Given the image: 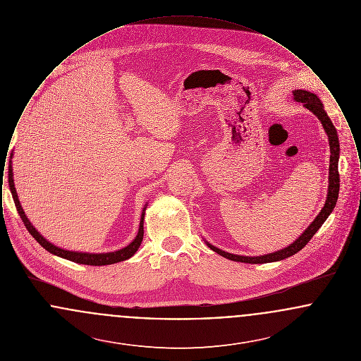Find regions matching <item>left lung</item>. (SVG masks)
<instances>
[{
  "mask_svg": "<svg viewBox=\"0 0 361 361\" xmlns=\"http://www.w3.org/2000/svg\"><path fill=\"white\" fill-rule=\"evenodd\" d=\"M293 94V102L296 103L303 104V106H306L310 109L319 121L324 126V130L326 133L327 139H329V146H330V165H329V187H327L326 202L325 206L321 209V212L317 215V218L310 224L309 227L290 243L288 246L269 253V255H262V256H240V255H233L228 252H224L222 249L211 245L209 242H207V246L214 250L215 253L221 255L222 257L228 258L231 261H238V262H246V264H265V262H275V261H281L284 258L291 257L295 253H298L299 250H302L306 243L309 242L314 234L321 228V226L325 224L329 215L333 212L334 207L337 204V199H338V190H340V174H338V159H340V140L337 135V130L333 126V123L330 121V118L327 116L325 109H324V104L321 103V100L318 99L317 94L307 92L305 89H295L292 92Z\"/></svg>",
  "mask_w": 361,
  "mask_h": 361,
  "instance_id": "8db88e82",
  "label": "left lung"
}]
</instances>
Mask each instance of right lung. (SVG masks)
<instances>
[{
  "label": "right lung",
  "mask_w": 361,
  "mask_h": 361,
  "mask_svg": "<svg viewBox=\"0 0 361 361\" xmlns=\"http://www.w3.org/2000/svg\"><path fill=\"white\" fill-rule=\"evenodd\" d=\"M9 189H11V193H12V197H13V202H15V206L18 208V215L21 218V221L25 224L27 230L30 231V234L34 237L35 240H37L47 252H50L54 256H58V257L65 258V259H69L73 262H77V264H84V265H93V267H103V265H111V264H116V262H121V261H126L130 257H133L135 253H137L142 240H143V221H145V212H146V208H147V203L143 207L142 209V215H140V222H139V230H137V235L135 238L133 240V242H130L126 247H121L119 250H115V252H108V253H86V252H73V250H66V249H62L56 245L51 243L50 240H46L36 228H35L32 224L30 222V219L27 218L23 207L20 204V200H18V192L15 188V180H13V169H12V164H9Z\"/></svg>",
  "instance_id": "obj_1"
}]
</instances>
